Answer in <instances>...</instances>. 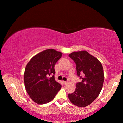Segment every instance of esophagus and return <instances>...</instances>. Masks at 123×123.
Listing matches in <instances>:
<instances>
[{
	"instance_id": "34e87169",
	"label": "esophagus",
	"mask_w": 123,
	"mask_h": 123,
	"mask_svg": "<svg viewBox=\"0 0 123 123\" xmlns=\"http://www.w3.org/2000/svg\"><path fill=\"white\" fill-rule=\"evenodd\" d=\"M63 83L64 85H67V84H68V82L67 81H63Z\"/></svg>"
}]
</instances>
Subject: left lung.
I'll return each mask as SVG.
<instances>
[{"label":"left lung","instance_id":"left-lung-1","mask_svg":"<svg viewBox=\"0 0 123 123\" xmlns=\"http://www.w3.org/2000/svg\"><path fill=\"white\" fill-rule=\"evenodd\" d=\"M69 56L75 62L77 74L82 82L77 83L75 91L69 94L68 98L76 106H87L101 92L105 78L102 65L98 59L86 51L73 52ZM81 73L84 77L80 76Z\"/></svg>","mask_w":123,"mask_h":123}]
</instances>
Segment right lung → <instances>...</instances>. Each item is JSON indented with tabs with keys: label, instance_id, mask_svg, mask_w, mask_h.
Listing matches in <instances>:
<instances>
[{
	"label": "right lung",
	"instance_id": "1",
	"mask_svg": "<svg viewBox=\"0 0 123 123\" xmlns=\"http://www.w3.org/2000/svg\"><path fill=\"white\" fill-rule=\"evenodd\" d=\"M62 54L54 49H47L34 56L27 64L24 76L25 87L34 102L41 105L51 101L61 89L54 74V67ZM51 75L53 76L49 78Z\"/></svg>",
	"mask_w": 123,
	"mask_h": 123
}]
</instances>
